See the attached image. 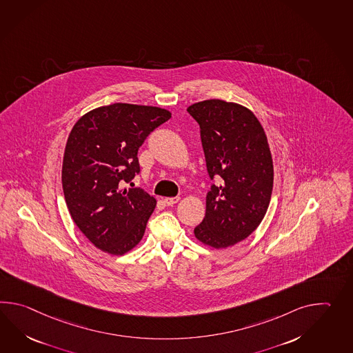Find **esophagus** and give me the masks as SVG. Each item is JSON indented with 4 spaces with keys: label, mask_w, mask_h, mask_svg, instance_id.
Listing matches in <instances>:
<instances>
[{
    "label": "esophagus",
    "mask_w": 353,
    "mask_h": 353,
    "mask_svg": "<svg viewBox=\"0 0 353 353\" xmlns=\"http://www.w3.org/2000/svg\"><path fill=\"white\" fill-rule=\"evenodd\" d=\"M179 200H180V197H165V204L168 205V206H172V205L176 204V203H179Z\"/></svg>",
    "instance_id": "34e87169"
}]
</instances>
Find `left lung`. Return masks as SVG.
<instances>
[{
	"instance_id": "left-lung-1",
	"label": "left lung",
	"mask_w": 353,
	"mask_h": 353,
	"mask_svg": "<svg viewBox=\"0 0 353 353\" xmlns=\"http://www.w3.org/2000/svg\"><path fill=\"white\" fill-rule=\"evenodd\" d=\"M200 125L209 177L205 218L194 229L201 243L227 248L245 239L263 219L274 186L266 134L251 110L206 100L188 108Z\"/></svg>"
}]
</instances>
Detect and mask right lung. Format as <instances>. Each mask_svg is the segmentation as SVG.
Here are the masks:
<instances>
[{
	"label": "right lung",
	"instance_id": "add662e5",
	"mask_svg": "<svg viewBox=\"0 0 353 353\" xmlns=\"http://www.w3.org/2000/svg\"><path fill=\"white\" fill-rule=\"evenodd\" d=\"M171 118L168 110L112 103L74 124L63 157L62 185L72 219L99 250L121 256L139 243L156 199L121 190L141 172L138 149Z\"/></svg>",
	"mask_w": 353,
	"mask_h": 353
}]
</instances>
